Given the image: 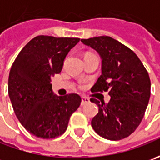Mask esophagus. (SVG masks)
Returning a JSON list of instances; mask_svg holds the SVG:
<instances>
[{"label": "esophagus", "mask_w": 160, "mask_h": 160, "mask_svg": "<svg viewBox=\"0 0 160 160\" xmlns=\"http://www.w3.org/2000/svg\"><path fill=\"white\" fill-rule=\"evenodd\" d=\"M89 102H90V100L87 98V97H84V96L82 97V102H81V104H82V105H84V104L88 103Z\"/></svg>", "instance_id": "34e87169"}]
</instances>
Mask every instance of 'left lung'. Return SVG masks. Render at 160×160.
Listing matches in <instances>:
<instances>
[{
  "mask_svg": "<svg viewBox=\"0 0 160 160\" xmlns=\"http://www.w3.org/2000/svg\"><path fill=\"white\" fill-rule=\"evenodd\" d=\"M83 44L99 53L102 75L92 92H107L110 101L91 102L99 107L92 126L100 136L118 141L135 131L143 118L151 96L149 74L137 55L109 36L82 39Z\"/></svg>",
  "mask_w": 160,
  "mask_h": 160,
  "instance_id": "8db88e82",
  "label": "left lung"
}]
</instances>
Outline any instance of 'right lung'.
Masks as SVG:
<instances>
[{
    "instance_id": "add662e5",
    "label": "right lung",
    "mask_w": 160,
    "mask_h": 160,
    "mask_svg": "<svg viewBox=\"0 0 160 160\" xmlns=\"http://www.w3.org/2000/svg\"><path fill=\"white\" fill-rule=\"evenodd\" d=\"M79 38L39 35L18 53L9 75V96L16 116L38 138H56L68 128L81 103L77 93L57 96L52 77L62 70L65 58Z\"/></svg>"
}]
</instances>
